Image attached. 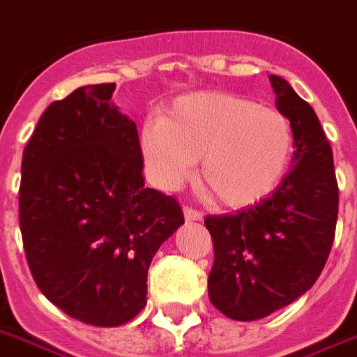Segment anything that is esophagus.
I'll use <instances>...</instances> for the list:
<instances>
[{
	"label": "esophagus",
	"instance_id": "34e87169",
	"mask_svg": "<svg viewBox=\"0 0 357 357\" xmlns=\"http://www.w3.org/2000/svg\"><path fill=\"white\" fill-rule=\"evenodd\" d=\"M183 214H185V220H187V222H202V218H204V214L192 207H185Z\"/></svg>",
	"mask_w": 357,
	"mask_h": 357
}]
</instances>
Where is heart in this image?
I'll return each instance as SVG.
<instances>
[{"mask_svg": "<svg viewBox=\"0 0 357 357\" xmlns=\"http://www.w3.org/2000/svg\"><path fill=\"white\" fill-rule=\"evenodd\" d=\"M144 163L159 187L187 178L199 159V187L214 204L245 208L279 187L294 158L288 117L251 98L198 91L170 104L141 132Z\"/></svg>", "mask_w": 357, "mask_h": 357, "instance_id": "1", "label": "heart"}]
</instances>
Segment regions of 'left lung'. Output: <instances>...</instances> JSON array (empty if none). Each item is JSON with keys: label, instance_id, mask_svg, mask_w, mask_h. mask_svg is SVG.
I'll use <instances>...</instances> for the list:
<instances>
[{"label": "left lung", "instance_id": "1", "mask_svg": "<svg viewBox=\"0 0 357 357\" xmlns=\"http://www.w3.org/2000/svg\"><path fill=\"white\" fill-rule=\"evenodd\" d=\"M269 82L294 130L291 170L253 207L205 218L214 245L208 299L234 321L268 317L306 294L326 264L337 222L334 155L319 119L288 80L269 75Z\"/></svg>", "mask_w": 357, "mask_h": 357}]
</instances>
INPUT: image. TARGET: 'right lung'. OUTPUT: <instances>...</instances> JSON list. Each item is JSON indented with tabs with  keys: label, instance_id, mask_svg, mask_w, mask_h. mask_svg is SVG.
<instances>
[{
	"label": "right lung",
	"instance_id": "obj_1",
	"mask_svg": "<svg viewBox=\"0 0 357 357\" xmlns=\"http://www.w3.org/2000/svg\"><path fill=\"white\" fill-rule=\"evenodd\" d=\"M115 84L75 89L42 113L23 150L20 229L36 286L93 326L146 306L153 255L185 224L172 196L144 187L135 123Z\"/></svg>",
	"mask_w": 357,
	"mask_h": 357
}]
</instances>
